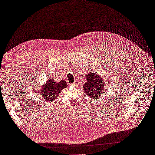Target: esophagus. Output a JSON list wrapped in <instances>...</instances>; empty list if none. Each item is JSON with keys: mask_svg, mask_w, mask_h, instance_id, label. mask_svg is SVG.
<instances>
[{"mask_svg": "<svg viewBox=\"0 0 155 155\" xmlns=\"http://www.w3.org/2000/svg\"><path fill=\"white\" fill-rule=\"evenodd\" d=\"M78 85V83L77 82V81H75L74 83H73V86H76V85Z\"/></svg>", "mask_w": 155, "mask_h": 155, "instance_id": "esophagus-1", "label": "esophagus"}]
</instances>
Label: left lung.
<instances>
[{"instance_id":"8db88e82","label":"left lung","mask_w":155,"mask_h":155,"mask_svg":"<svg viewBox=\"0 0 155 155\" xmlns=\"http://www.w3.org/2000/svg\"><path fill=\"white\" fill-rule=\"evenodd\" d=\"M86 78L87 82L83 87L84 91L88 96L97 99L105 90V80L93 72L89 73Z\"/></svg>"}]
</instances>
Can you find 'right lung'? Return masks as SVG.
<instances>
[{
  "instance_id": "obj_1",
  "label": "right lung",
  "mask_w": 155,
  "mask_h": 155,
  "mask_svg": "<svg viewBox=\"0 0 155 155\" xmlns=\"http://www.w3.org/2000/svg\"><path fill=\"white\" fill-rule=\"evenodd\" d=\"M67 87L66 81L61 80L56 82L54 78H51L45 83L37 92V96L45 102H51L56 100L59 92Z\"/></svg>"
}]
</instances>
